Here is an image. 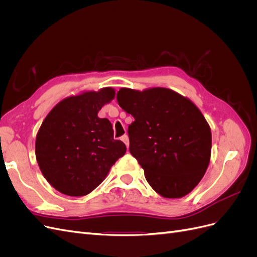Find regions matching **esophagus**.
<instances>
[{"label": "esophagus", "instance_id": "esophagus-1", "mask_svg": "<svg viewBox=\"0 0 257 257\" xmlns=\"http://www.w3.org/2000/svg\"><path fill=\"white\" fill-rule=\"evenodd\" d=\"M121 141L125 144V146L128 148V146H130V141H128V136L127 135H123L122 137H121Z\"/></svg>", "mask_w": 257, "mask_h": 257}]
</instances>
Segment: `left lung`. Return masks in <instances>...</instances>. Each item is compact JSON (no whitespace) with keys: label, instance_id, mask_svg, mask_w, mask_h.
<instances>
[{"label":"left lung","instance_id":"left-lung-1","mask_svg":"<svg viewBox=\"0 0 257 257\" xmlns=\"http://www.w3.org/2000/svg\"><path fill=\"white\" fill-rule=\"evenodd\" d=\"M116 100L134 116L130 152L151 188L166 198L189 194L204 177L211 154V131L200 110L166 88H122Z\"/></svg>","mask_w":257,"mask_h":257}]
</instances>
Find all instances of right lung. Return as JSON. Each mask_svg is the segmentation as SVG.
Returning a JSON list of instances; mask_svg holds the SVG:
<instances>
[{
    "mask_svg": "<svg viewBox=\"0 0 257 257\" xmlns=\"http://www.w3.org/2000/svg\"><path fill=\"white\" fill-rule=\"evenodd\" d=\"M114 94L112 88H103L66 97L43 121L36 135V160L46 180L62 194L87 195L125 154V145L113 139L110 121L97 116Z\"/></svg>",
    "mask_w": 257,
    "mask_h": 257,
    "instance_id": "1",
    "label": "right lung"
}]
</instances>
